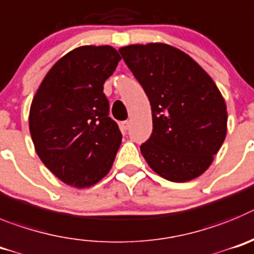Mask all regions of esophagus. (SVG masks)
<instances>
[{"mask_svg": "<svg viewBox=\"0 0 254 254\" xmlns=\"http://www.w3.org/2000/svg\"><path fill=\"white\" fill-rule=\"evenodd\" d=\"M130 127V123L129 122H122L120 123V127H122L123 131H127Z\"/></svg>", "mask_w": 254, "mask_h": 254, "instance_id": "34e87169", "label": "esophagus"}]
</instances>
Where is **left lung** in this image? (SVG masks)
<instances>
[{
	"mask_svg": "<svg viewBox=\"0 0 254 254\" xmlns=\"http://www.w3.org/2000/svg\"><path fill=\"white\" fill-rule=\"evenodd\" d=\"M152 106L153 132L140 152L172 182L201 176L227 135V105L215 82L189 54L164 43L119 49Z\"/></svg>",
	"mask_w": 254,
	"mask_h": 254,
	"instance_id": "left-lung-1",
	"label": "left lung"
}]
</instances>
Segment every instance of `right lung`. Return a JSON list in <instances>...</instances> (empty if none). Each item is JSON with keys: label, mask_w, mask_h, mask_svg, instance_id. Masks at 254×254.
I'll use <instances>...</instances> for the list:
<instances>
[{"label": "right lung", "mask_w": 254, "mask_h": 254, "mask_svg": "<svg viewBox=\"0 0 254 254\" xmlns=\"http://www.w3.org/2000/svg\"><path fill=\"white\" fill-rule=\"evenodd\" d=\"M120 59L110 45L70 50L50 68L31 102L29 129L39 158L72 187L101 181L122 144L104 93Z\"/></svg>", "instance_id": "obj_1"}]
</instances>
